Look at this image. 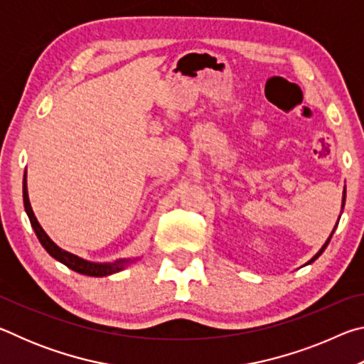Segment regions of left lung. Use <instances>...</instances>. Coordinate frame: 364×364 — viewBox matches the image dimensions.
Listing matches in <instances>:
<instances>
[{
  "instance_id": "8db88e82",
  "label": "left lung",
  "mask_w": 364,
  "mask_h": 364,
  "mask_svg": "<svg viewBox=\"0 0 364 364\" xmlns=\"http://www.w3.org/2000/svg\"><path fill=\"white\" fill-rule=\"evenodd\" d=\"M343 205H345V189H343V202H342V210H343ZM334 231H336V228H334ZM334 231H332V234H334ZM332 234H331V236H329V239H328V241H326V244H324V245H323V247H321V250H319V252H318V254H316L315 257H313V258H311V260H310V262H308V263L315 262V260H316V258H318L319 255H321V254H323V252H324V249H326V247H328V244H329V241H331Z\"/></svg>"
}]
</instances>
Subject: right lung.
Instances as JSON below:
<instances>
[{"mask_svg":"<svg viewBox=\"0 0 364 364\" xmlns=\"http://www.w3.org/2000/svg\"><path fill=\"white\" fill-rule=\"evenodd\" d=\"M22 194H23V207H26L28 220H30V223H32V228H33V231L36 234V237H38V241L41 242V245L45 247V250L48 252L49 255H51L53 258H56L58 262L64 263L67 268H70L73 271H77V273H82V274H86V276H95V278H101V276H109L112 273H117V271H120L128 263V260H120V262H115L112 264H110V263H91V262L83 260V258L70 254V252L58 247V245L54 244L51 239H49L48 234L43 231V228L40 226L38 220L35 218V213H33L32 205H30V200H28L26 176H23Z\"/></svg>","mask_w":364,"mask_h":364,"instance_id":"right-lung-1","label":"right lung"}]
</instances>
